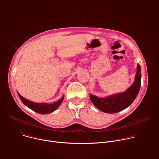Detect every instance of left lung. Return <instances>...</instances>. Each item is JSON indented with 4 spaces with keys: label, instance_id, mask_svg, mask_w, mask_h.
I'll list each match as a JSON object with an SVG mask.
<instances>
[{
    "label": "left lung",
    "instance_id": "8db88e82",
    "mask_svg": "<svg viewBox=\"0 0 159 159\" xmlns=\"http://www.w3.org/2000/svg\"><path fill=\"white\" fill-rule=\"evenodd\" d=\"M141 80V67L138 64L134 81L125 92L102 98L90 94V99L98 109L104 112L115 113L120 112L129 106L137 98L140 91Z\"/></svg>",
    "mask_w": 159,
    "mask_h": 159
}]
</instances>
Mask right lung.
<instances>
[{"label":"right lung","instance_id":"1","mask_svg":"<svg viewBox=\"0 0 159 159\" xmlns=\"http://www.w3.org/2000/svg\"><path fill=\"white\" fill-rule=\"evenodd\" d=\"M17 94L19 98L20 99L21 101L23 102V104L25 106H26L28 107H29L31 110L38 113H39V114H41V115L49 114V113H51L54 111H55L61 104V103L62 102L64 99V96H63L58 101L54 102L51 104L44 103V102L38 103V102H34L25 99L24 97H22L18 92H17Z\"/></svg>","mask_w":159,"mask_h":159}]
</instances>
